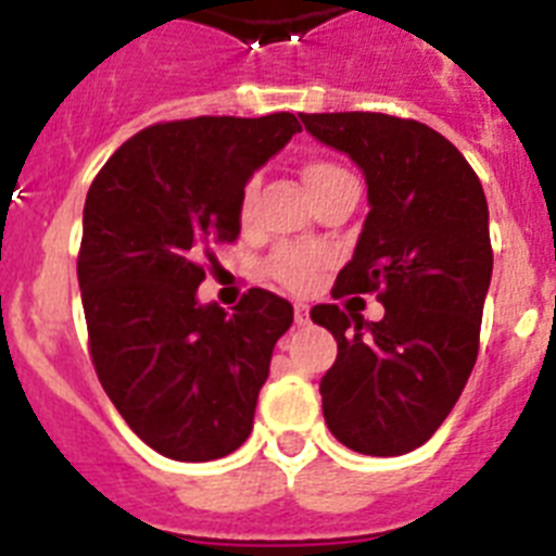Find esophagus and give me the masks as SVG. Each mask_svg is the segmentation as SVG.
I'll return each mask as SVG.
<instances>
[{"mask_svg": "<svg viewBox=\"0 0 556 556\" xmlns=\"http://www.w3.org/2000/svg\"><path fill=\"white\" fill-rule=\"evenodd\" d=\"M293 321H296V325H307V321H311V311H307L305 302H296V305H293Z\"/></svg>", "mask_w": 556, "mask_h": 556, "instance_id": "obj_1", "label": "esophagus"}]
</instances>
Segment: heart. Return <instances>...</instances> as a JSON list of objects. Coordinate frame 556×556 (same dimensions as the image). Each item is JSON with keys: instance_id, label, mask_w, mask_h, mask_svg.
<instances>
[{"instance_id": "b5f03b06", "label": "heart", "mask_w": 556, "mask_h": 556, "mask_svg": "<svg viewBox=\"0 0 556 556\" xmlns=\"http://www.w3.org/2000/svg\"><path fill=\"white\" fill-rule=\"evenodd\" d=\"M302 180H305L311 198L319 203L321 198L333 194L336 189H344V186H358L353 172L344 169L342 163L328 161V157H314L302 166ZM254 191L256 180H249L245 189L240 194V220L249 223L251 206H254ZM325 268V256L314 249H302V245H282L274 254L268 256L265 263V274L270 279H277L279 286L288 288V291H307L314 286L319 270Z\"/></svg>"}]
</instances>
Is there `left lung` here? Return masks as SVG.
<instances>
[{"label":"left lung","mask_w":556,"mask_h":556,"mask_svg":"<svg viewBox=\"0 0 556 556\" xmlns=\"http://www.w3.org/2000/svg\"><path fill=\"white\" fill-rule=\"evenodd\" d=\"M300 118L367 180L370 214L333 300L376 293L384 305L379 321L339 305L311 311L339 344L319 384L325 424L353 452L404 455L435 435L478 358L492 279L486 194L458 149L421 121L384 112Z\"/></svg>","instance_id":"8db88e82"}]
</instances>
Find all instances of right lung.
Returning a JSON list of instances; mask_svg holds the SVG:
<instances>
[{"instance_id":"obj_1","label":"right lung","mask_w":556,"mask_h":556,"mask_svg":"<svg viewBox=\"0 0 556 556\" xmlns=\"http://www.w3.org/2000/svg\"><path fill=\"white\" fill-rule=\"evenodd\" d=\"M302 132L291 112L152 124L87 191L78 288L98 381L135 435L172 460L245 444L291 302L251 288L226 314L200 305L214 245L240 235L254 169Z\"/></svg>"}]
</instances>
